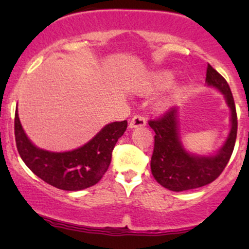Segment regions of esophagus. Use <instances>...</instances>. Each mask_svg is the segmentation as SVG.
Masks as SVG:
<instances>
[{
	"instance_id": "1",
	"label": "esophagus",
	"mask_w": 249,
	"mask_h": 249,
	"mask_svg": "<svg viewBox=\"0 0 249 249\" xmlns=\"http://www.w3.org/2000/svg\"><path fill=\"white\" fill-rule=\"evenodd\" d=\"M145 125H146V119H145L142 116L136 115L132 119H131L130 125H128V126H130L131 128H133V127L145 126Z\"/></svg>"
}]
</instances>
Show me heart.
Segmentation results:
<instances>
[{
    "label": "heart",
    "mask_w": 249,
    "mask_h": 249,
    "mask_svg": "<svg viewBox=\"0 0 249 249\" xmlns=\"http://www.w3.org/2000/svg\"><path fill=\"white\" fill-rule=\"evenodd\" d=\"M173 81V75L171 72H161L156 76L153 81L154 88H165Z\"/></svg>",
    "instance_id": "1"
}]
</instances>
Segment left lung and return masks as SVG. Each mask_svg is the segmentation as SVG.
<instances>
[{
  "label": "left lung",
  "instance_id": "obj_1",
  "mask_svg": "<svg viewBox=\"0 0 249 249\" xmlns=\"http://www.w3.org/2000/svg\"><path fill=\"white\" fill-rule=\"evenodd\" d=\"M206 83L218 89L225 96L231 108V131L224 146L213 156H196L182 146L179 134L178 107H173L159 118L148 121L156 132L151 158V171L154 179L174 192L202 187L214 181L230 161L238 132V117L230 85L215 69L207 65Z\"/></svg>",
  "mask_w": 249,
  "mask_h": 249
}]
</instances>
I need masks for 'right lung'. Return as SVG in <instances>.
<instances>
[{"instance_id":"1","label":"right lung","mask_w":249,"mask_h":249,"mask_svg":"<svg viewBox=\"0 0 249 249\" xmlns=\"http://www.w3.org/2000/svg\"><path fill=\"white\" fill-rule=\"evenodd\" d=\"M127 121L105 125L83 146L68 152H49L36 147L22 128L17 108L15 141L24 164L43 181L64 191H81L96 185L110 166L116 142L124 134Z\"/></svg>"}]
</instances>
